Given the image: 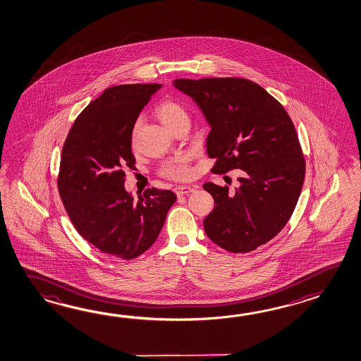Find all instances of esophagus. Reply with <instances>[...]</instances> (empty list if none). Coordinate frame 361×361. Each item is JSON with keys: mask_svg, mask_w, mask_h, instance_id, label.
<instances>
[{"mask_svg": "<svg viewBox=\"0 0 361 361\" xmlns=\"http://www.w3.org/2000/svg\"><path fill=\"white\" fill-rule=\"evenodd\" d=\"M197 189V186H190V185H183V186H177L175 188V192H176L178 197L185 195V194H189V192H194Z\"/></svg>", "mask_w": 361, "mask_h": 361, "instance_id": "1", "label": "esophagus"}]
</instances>
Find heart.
I'll return each instance as SVG.
<instances>
[{
	"instance_id": "1",
	"label": "heart",
	"mask_w": 361,
	"mask_h": 361,
	"mask_svg": "<svg viewBox=\"0 0 361 361\" xmlns=\"http://www.w3.org/2000/svg\"><path fill=\"white\" fill-rule=\"evenodd\" d=\"M157 116L161 119L163 125L169 128L171 126L176 122L177 119L181 117H186L184 108L177 104L176 102L172 100H166L163 103L159 104V106L157 108ZM135 135L136 131L133 130V141L135 140ZM190 154H178L173 158L169 159L167 162L163 163L161 172L162 175L173 180H183L190 175Z\"/></svg>"
}]
</instances>
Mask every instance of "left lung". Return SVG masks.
I'll list each match as a JSON object with an SVG mask.
<instances>
[{"mask_svg":"<svg viewBox=\"0 0 361 361\" xmlns=\"http://www.w3.org/2000/svg\"><path fill=\"white\" fill-rule=\"evenodd\" d=\"M173 86L192 97L211 127L212 172L243 171L235 192L203 185L216 204L203 221L207 236L233 253L256 250L286 226L301 194L305 159L295 126L279 102L244 78H181Z\"/></svg>","mask_w":361,"mask_h":361,"instance_id":"obj_1","label":"left lung"}]
</instances>
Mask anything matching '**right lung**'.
<instances>
[{
    "instance_id": "right-lung-1",
    "label": "right lung",
    "mask_w": 361,
    "mask_h": 361,
    "mask_svg": "<svg viewBox=\"0 0 361 361\" xmlns=\"http://www.w3.org/2000/svg\"><path fill=\"white\" fill-rule=\"evenodd\" d=\"M159 83L119 85L85 108L66 136L60 161V198L75 230L113 257L133 259L154 244L169 208L171 190L147 189L135 200L125 169H135L133 126Z\"/></svg>"
}]
</instances>
